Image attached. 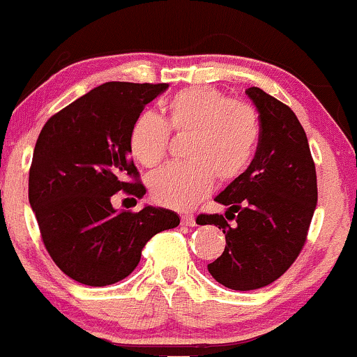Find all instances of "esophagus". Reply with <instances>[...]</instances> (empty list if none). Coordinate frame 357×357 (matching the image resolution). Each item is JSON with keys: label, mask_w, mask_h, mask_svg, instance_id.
Returning a JSON list of instances; mask_svg holds the SVG:
<instances>
[{"label": "esophagus", "mask_w": 357, "mask_h": 357, "mask_svg": "<svg viewBox=\"0 0 357 357\" xmlns=\"http://www.w3.org/2000/svg\"><path fill=\"white\" fill-rule=\"evenodd\" d=\"M182 224H183V226L194 227L195 226V218L192 214H183L182 215Z\"/></svg>", "instance_id": "obj_1"}]
</instances>
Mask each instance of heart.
I'll return each mask as SVG.
<instances>
[{
    "label": "heart",
    "mask_w": 357,
    "mask_h": 357,
    "mask_svg": "<svg viewBox=\"0 0 357 357\" xmlns=\"http://www.w3.org/2000/svg\"><path fill=\"white\" fill-rule=\"evenodd\" d=\"M170 130L190 133L185 163H168L148 177L151 197L172 209H190L214 187L215 178L229 183L253 162L261 125L253 106L212 87L180 91L167 104V119L153 113L138 116L130 133L131 155L142 165L163 160Z\"/></svg>",
    "instance_id": "b5f03b06"
}]
</instances>
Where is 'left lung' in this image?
Listing matches in <instances>:
<instances>
[{
    "label": "left lung",
    "instance_id": "8db88e82",
    "mask_svg": "<svg viewBox=\"0 0 357 357\" xmlns=\"http://www.w3.org/2000/svg\"><path fill=\"white\" fill-rule=\"evenodd\" d=\"M246 94L261 125L258 150L248 170L215 197L229 207L226 218L202 214L199 222L222 229L224 253L207 270L239 291L270 285L294 265L317 206L315 165L297 116L259 87Z\"/></svg>",
    "mask_w": 357,
    "mask_h": 357
}]
</instances>
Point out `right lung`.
<instances>
[{
    "label": "right lung",
    "mask_w": 357,
    "mask_h": 357,
    "mask_svg": "<svg viewBox=\"0 0 357 357\" xmlns=\"http://www.w3.org/2000/svg\"><path fill=\"white\" fill-rule=\"evenodd\" d=\"M167 87L106 82L52 116L40 131L28 200L50 258L82 285L126 278L145 244L180 224L177 212L163 207L128 212L111 204L119 190L145 195L130 157V133L146 104Z\"/></svg>",
    "instance_id": "right-lung-1"
}]
</instances>
